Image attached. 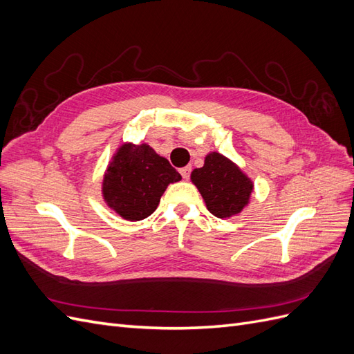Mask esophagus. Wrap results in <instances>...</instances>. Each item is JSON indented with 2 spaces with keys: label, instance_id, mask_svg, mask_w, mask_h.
I'll return each instance as SVG.
<instances>
[{
  "label": "esophagus",
  "instance_id": "1",
  "mask_svg": "<svg viewBox=\"0 0 354 354\" xmlns=\"http://www.w3.org/2000/svg\"><path fill=\"white\" fill-rule=\"evenodd\" d=\"M190 171H192V167H190V165H187V167H185V168H181V169H180V174H181V177H183L185 180H187V178L190 177Z\"/></svg>",
  "mask_w": 354,
  "mask_h": 354
}]
</instances>
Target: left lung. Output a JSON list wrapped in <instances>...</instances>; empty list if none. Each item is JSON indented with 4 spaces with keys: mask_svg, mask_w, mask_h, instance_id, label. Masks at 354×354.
I'll return each mask as SVG.
<instances>
[{
    "mask_svg": "<svg viewBox=\"0 0 354 354\" xmlns=\"http://www.w3.org/2000/svg\"><path fill=\"white\" fill-rule=\"evenodd\" d=\"M190 180L205 201L208 211L218 218H230L248 205L252 180L224 155L209 152L203 167L192 171Z\"/></svg>",
    "mask_w": 354,
    "mask_h": 354,
    "instance_id": "obj_1",
    "label": "left lung"
}]
</instances>
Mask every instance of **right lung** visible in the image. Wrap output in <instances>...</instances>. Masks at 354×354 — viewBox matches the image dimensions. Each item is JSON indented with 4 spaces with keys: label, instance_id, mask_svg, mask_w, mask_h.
<instances>
[{
    "label": "right lung",
    "instance_id": "obj_1",
    "mask_svg": "<svg viewBox=\"0 0 354 354\" xmlns=\"http://www.w3.org/2000/svg\"><path fill=\"white\" fill-rule=\"evenodd\" d=\"M180 180L168 159L149 145L122 143L104 171L102 195L118 216L140 221L158 208L168 185Z\"/></svg>",
    "mask_w": 354,
    "mask_h": 354
}]
</instances>
